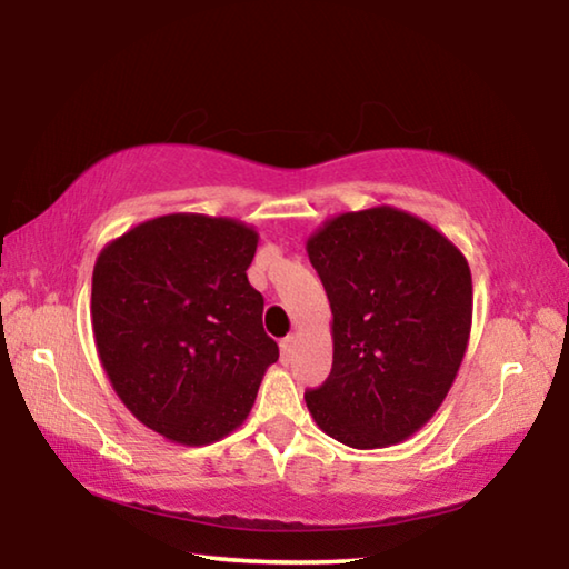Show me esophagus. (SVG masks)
<instances>
[{
  "label": "esophagus",
  "mask_w": 569,
  "mask_h": 569,
  "mask_svg": "<svg viewBox=\"0 0 569 569\" xmlns=\"http://www.w3.org/2000/svg\"><path fill=\"white\" fill-rule=\"evenodd\" d=\"M293 351H296V336L291 333L281 341V356H283V359H291Z\"/></svg>",
  "instance_id": "obj_1"
}]
</instances>
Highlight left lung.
Masks as SVG:
<instances>
[{"instance_id": "obj_1", "label": "left lung", "mask_w": 569, "mask_h": 569, "mask_svg": "<svg viewBox=\"0 0 569 569\" xmlns=\"http://www.w3.org/2000/svg\"><path fill=\"white\" fill-rule=\"evenodd\" d=\"M306 250L333 313L331 373L306 407L346 447L397 445L435 417L465 359L467 258L389 206L326 220Z\"/></svg>"}]
</instances>
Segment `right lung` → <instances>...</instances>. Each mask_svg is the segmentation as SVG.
<instances>
[{"mask_svg": "<svg viewBox=\"0 0 569 569\" xmlns=\"http://www.w3.org/2000/svg\"><path fill=\"white\" fill-rule=\"evenodd\" d=\"M256 246L240 220L172 213L134 226L94 263L92 331L112 389L178 445L238 429L278 361L246 276Z\"/></svg>", "mask_w": 569, "mask_h": 569, "instance_id": "right-lung-1", "label": "right lung"}]
</instances>
